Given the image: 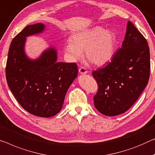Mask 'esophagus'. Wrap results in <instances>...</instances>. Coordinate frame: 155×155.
<instances>
[{"mask_svg": "<svg viewBox=\"0 0 155 155\" xmlns=\"http://www.w3.org/2000/svg\"><path fill=\"white\" fill-rule=\"evenodd\" d=\"M78 71H79V73L81 74H85L87 73V70H86V68H84V67H81Z\"/></svg>", "mask_w": 155, "mask_h": 155, "instance_id": "esophagus-1", "label": "esophagus"}]
</instances>
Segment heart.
I'll return each instance as SVG.
<instances>
[{
  "instance_id": "1",
  "label": "heart",
  "mask_w": 155,
  "mask_h": 155,
  "mask_svg": "<svg viewBox=\"0 0 155 155\" xmlns=\"http://www.w3.org/2000/svg\"><path fill=\"white\" fill-rule=\"evenodd\" d=\"M115 37L110 31L101 26H95L83 33L73 35L72 41H66L65 51L71 59L81 58L85 49L87 61L101 66L111 61L115 53Z\"/></svg>"
}]
</instances>
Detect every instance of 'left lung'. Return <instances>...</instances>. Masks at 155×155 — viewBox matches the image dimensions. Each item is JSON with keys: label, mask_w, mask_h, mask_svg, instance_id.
Masks as SVG:
<instances>
[{"label": "left lung", "mask_w": 155, "mask_h": 155, "mask_svg": "<svg viewBox=\"0 0 155 155\" xmlns=\"http://www.w3.org/2000/svg\"><path fill=\"white\" fill-rule=\"evenodd\" d=\"M150 70L148 44L129 21L122 47L110 63L92 72L98 85L93 97L94 107L108 116L126 112L148 84Z\"/></svg>", "instance_id": "8db88e82"}]
</instances>
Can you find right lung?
<instances>
[{"instance_id":"right-lung-1","label":"right lung","mask_w":155,"mask_h":155,"mask_svg":"<svg viewBox=\"0 0 155 155\" xmlns=\"http://www.w3.org/2000/svg\"><path fill=\"white\" fill-rule=\"evenodd\" d=\"M41 24L29 25L17 34L10 44L5 68L7 83L16 100L30 114L49 117L61 111L64 97L77 77L75 63L57 62L54 48L32 61L24 53L27 36L40 33Z\"/></svg>"}]
</instances>
